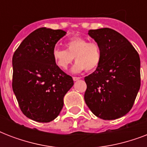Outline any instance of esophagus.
<instances>
[{
  "label": "esophagus",
  "mask_w": 147,
  "mask_h": 147,
  "mask_svg": "<svg viewBox=\"0 0 147 147\" xmlns=\"http://www.w3.org/2000/svg\"><path fill=\"white\" fill-rule=\"evenodd\" d=\"M79 79H81V77H76V76H74L73 77V80L75 81V82L79 80Z\"/></svg>",
  "instance_id": "1"
}]
</instances>
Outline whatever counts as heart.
Listing matches in <instances>:
<instances>
[{
    "label": "heart",
    "instance_id": "b5f03b06",
    "mask_svg": "<svg viewBox=\"0 0 147 147\" xmlns=\"http://www.w3.org/2000/svg\"><path fill=\"white\" fill-rule=\"evenodd\" d=\"M66 49H55L53 52V60L60 69L66 70L74 58L76 65L73 71L79 72L94 71L101 62L102 53L100 45L96 42H89L82 37L71 38L65 42Z\"/></svg>",
    "mask_w": 147,
    "mask_h": 147
}]
</instances>
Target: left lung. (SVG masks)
Masks as SVG:
<instances>
[{
    "mask_svg": "<svg viewBox=\"0 0 147 147\" xmlns=\"http://www.w3.org/2000/svg\"><path fill=\"white\" fill-rule=\"evenodd\" d=\"M102 58L96 70L85 78V100L98 117L114 120L132 108L140 87V59L132 44L110 28L90 30Z\"/></svg>",
    "mask_w": 147,
    "mask_h": 147,
    "instance_id": "8db88e82",
    "label": "left lung"
}]
</instances>
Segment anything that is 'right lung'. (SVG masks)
I'll list each match as a JSON object with an SVG mask.
<instances>
[{"label": "right lung", "instance_id": "obj_1", "mask_svg": "<svg viewBox=\"0 0 147 147\" xmlns=\"http://www.w3.org/2000/svg\"><path fill=\"white\" fill-rule=\"evenodd\" d=\"M65 33L62 30L37 29L13 55V91L23 114L37 122L48 123L57 117L65 94L74 84L53 57L56 42Z\"/></svg>", "mask_w": 147, "mask_h": 147}]
</instances>
